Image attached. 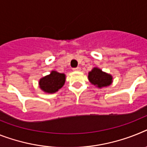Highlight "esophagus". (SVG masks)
I'll return each mask as SVG.
<instances>
[{
	"label": "esophagus",
	"instance_id": "obj_1",
	"mask_svg": "<svg viewBox=\"0 0 147 147\" xmlns=\"http://www.w3.org/2000/svg\"><path fill=\"white\" fill-rule=\"evenodd\" d=\"M73 71H81V68H80V67L74 68V69H73Z\"/></svg>",
	"mask_w": 147,
	"mask_h": 147
}]
</instances>
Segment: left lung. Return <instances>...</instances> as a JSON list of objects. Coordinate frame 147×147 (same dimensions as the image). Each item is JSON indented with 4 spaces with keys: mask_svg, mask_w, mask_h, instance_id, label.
Returning <instances> with one entry per match:
<instances>
[{
    "mask_svg": "<svg viewBox=\"0 0 147 147\" xmlns=\"http://www.w3.org/2000/svg\"><path fill=\"white\" fill-rule=\"evenodd\" d=\"M89 81L98 88L108 87L113 83V76L98 67H93L88 72Z\"/></svg>",
    "mask_w": 147,
    "mask_h": 147,
    "instance_id": "obj_1",
    "label": "left lung"
}]
</instances>
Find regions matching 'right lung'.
Instances as JSON below:
<instances>
[{
    "instance_id": "add662e5",
    "label": "right lung",
    "mask_w": 147,
    "mask_h": 147,
    "mask_svg": "<svg viewBox=\"0 0 147 147\" xmlns=\"http://www.w3.org/2000/svg\"><path fill=\"white\" fill-rule=\"evenodd\" d=\"M66 75L60 73L57 71H51L48 76L40 78L39 81V87L45 93H55L57 92L65 84Z\"/></svg>"
}]
</instances>
